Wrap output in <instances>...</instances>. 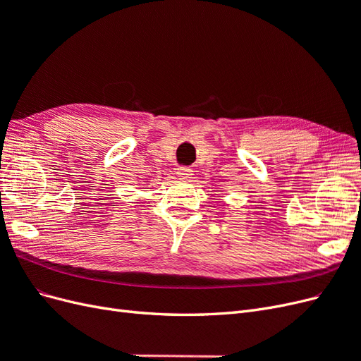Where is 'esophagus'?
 I'll return each mask as SVG.
<instances>
[{
    "mask_svg": "<svg viewBox=\"0 0 361 361\" xmlns=\"http://www.w3.org/2000/svg\"><path fill=\"white\" fill-rule=\"evenodd\" d=\"M191 173H192V170L190 167H179L176 170L178 178H180V179H188L191 176Z\"/></svg>",
    "mask_w": 361,
    "mask_h": 361,
    "instance_id": "esophagus-1",
    "label": "esophagus"
}]
</instances>
